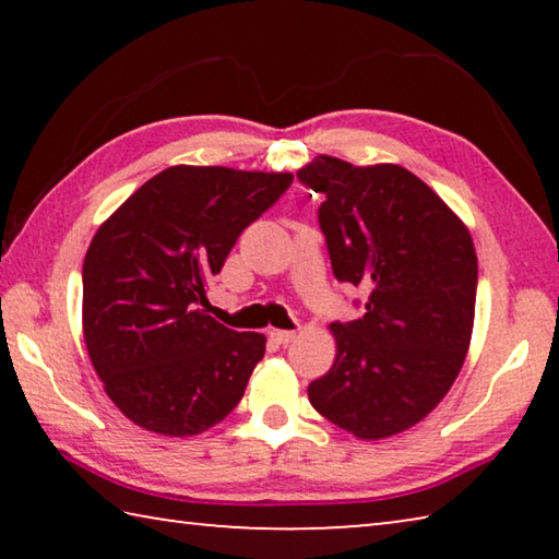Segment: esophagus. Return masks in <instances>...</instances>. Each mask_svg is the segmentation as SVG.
Listing matches in <instances>:
<instances>
[{"mask_svg":"<svg viewBox=\"0 0 559 559\" xmlns=\"http://www.w3.org/2000/svg\"><path fill=\"white\" fill-rule=\"evenodd\" d=\"M271 337L276 340L278 345H288V343H293V340H296L298 335L293 333V330H271Z\"/></svg>","mask_w":559,"mask_h":559,"instance_id":"obj_1","label":"esophagus"}]
</instances>
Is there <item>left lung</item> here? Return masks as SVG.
I'll return each instance as SVG.
<instances>
[{
	"label": "left lung",
	"mask_w": 559,
	"mask_h": 559,
	"mask_svg": "<svg viewBox=\"0 0 559 559\" xmlns=\"http://www.w3.org/2000/svg\"><path fill=\"white\" fill-rule=\"evenodd\" d=\"M298 177L325 194L335 278L370 293L362 318L330 325L335 362L308 400L357 439L394 437L447 396L466 359L478 283L468 226L400 165L318 155Z\"/></svg>",
	"instance_id": "obj_1"
}]
</instances>
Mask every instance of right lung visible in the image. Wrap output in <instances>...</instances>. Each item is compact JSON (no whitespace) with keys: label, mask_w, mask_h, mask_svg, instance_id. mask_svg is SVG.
Returning <instances> with one entry per match:
<instances>
[{"label":"right lung","mask_w":559,"mask_h":559,"mask_svg":"<svg viewBox=\"0 0 559 559\" xmlns=\"http://www.w3.org/2000/svg\"><path fill=\"white\" fill-rule=\"evenodd\" d=\"M290 182V173L175 165L98 226L83 261V340L132 424L197 437L241 402L266 337L202 306L239 234Z\"/></svg>","instance_id":"obj_1"}]
</instances>
